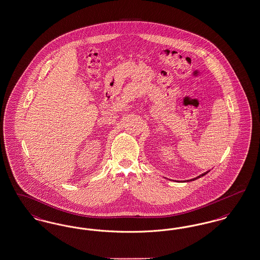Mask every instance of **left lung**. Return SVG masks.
Here are the masks:
<instances>
[{"label": "left lung", "mask_w": 260, "mask_h": 260, "mask_svg": "<svg viewBox=\"0 0 260 260\" xmlns=\"http://www.w3.org/2000/svg\"><path fill=\"white\" fill-rule=\"evenodd\" d=\"M210 173V171H208V172H206V173H202V174H200L199 176L197 177H195V178H193V179H190V180H187V182H189V181H194V180H196V179H198L200 177H202V176H204V175H206L207 173Z\"/></svg>", "instance_id": "1"}]
</instances>
